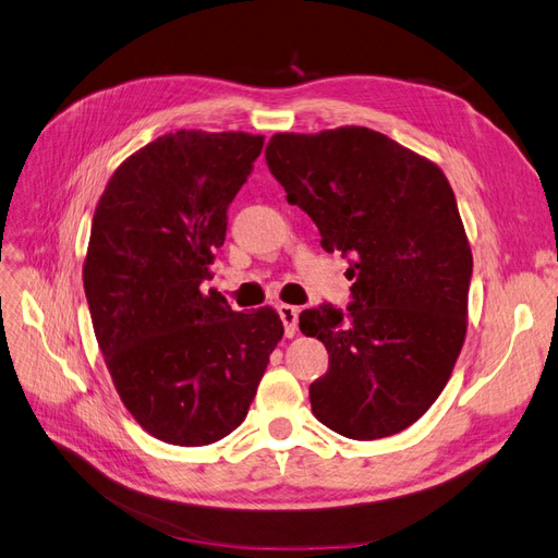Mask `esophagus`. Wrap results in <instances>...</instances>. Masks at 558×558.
I'll list each match as a JSON object with an SVG mask.
<instances>
[{
    "label": "esophagus",
    "mask_w": 558,
    "mask_h": 558,
    "mask_svg": "<svg viewBox=\"0 0 558 558\" xmlns=\"http://www.w3.org/2000/svg\"><path fill=\"white\" fill-rule=\"evenodd\" d=\"M277 312H279V316L283 320L286 337H293L298 332V314H300V310L291 307V305H279Z\"/></svg>",
    "instance_id": "34e87169"
}]
</instances>
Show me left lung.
I'll return each mask as SVG.
<instances>
[{
  "instance_id": "obj_1",
  "label": "left lung",
  "mask_w": 558,
  "mask_h": 558,
  "mask_svg": "<svg viewBox=\"0 0 558 558\" xmlns=\"http://www.w3.org/2000/svg\"><path fill=\"white\" fill-rule=\"evenodd\" d=\"M265 160L356 279L344 312L300 314L330 353L312 412L351 440L396 435L442 393L465 340L472 253L451 185L430 160L356 125L275 134Z\"/></svg>"
}]
</instances>
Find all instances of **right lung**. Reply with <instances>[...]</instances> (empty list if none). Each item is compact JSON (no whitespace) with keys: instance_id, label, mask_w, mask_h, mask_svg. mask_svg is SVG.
<instances>
[{"instance_id":"obj_1","label":"right lung","mask_w":558,"mask_h":558,"mask_svg":"<svg viewBox=\"0 0 558 558\" xmlns=\"http://www.w3.org/2000/svg\"><path fill=\"white\" fill-rule=\"evenodd\" d=\"M260 150L246 132L162 134L95 209L83 286L97 344L123 404L162 442L202 447L238 428L283 335L275 310L232 312L199 291Z\"/></svg>"}]
</instances>
